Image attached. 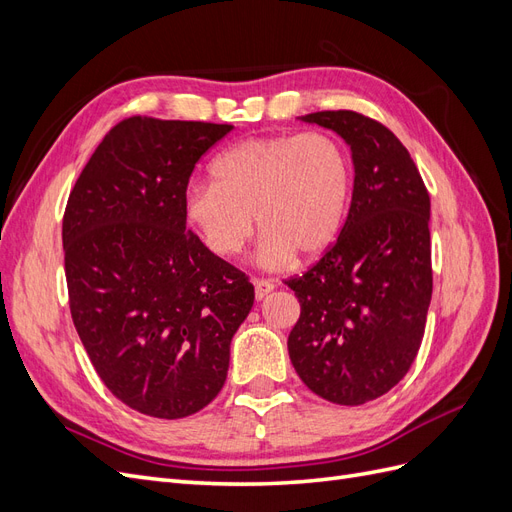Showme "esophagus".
I'll use <instances>...</instances> for the list:
<instances>
[{"label": "esophagus", "instance_id": "1", "mask_svg": "<svg viewBox=\"0 0 512 512\" xmlns=\"http://www.w3.org/2000/svg\"><path fill=\"white\" fill-rule=\"evenodd\" d=\"M254 284V292H256V299L260 301V299H265L269 292H273V282H269V280H254L252 282Z\"/></svg>", "mask_w": 512, "mask_h": 512}]
</instances>
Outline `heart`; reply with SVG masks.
<instances>
[{"mask_svg":"<svg viewBox=\"0 0 512 512\" xmlns=\"http://www.w3.org/2000/svg\"><path fill=\"white\" fill-rule=\"evenodd\" d=\"M211 177L185 192V220L211 254L232 258L252 239L256 215L269 269L329 250L350 207V156L327 132L245 138L215 158Z\"/></svg>","mask_w":512,"mask_h":512,"instance_id":"b5f03b06","label":"heart"}]
</instances>
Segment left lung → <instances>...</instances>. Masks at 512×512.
<instances>
[{
  "mask_svg": "<svg viewBox=\"0 0 512 512\" xmlns=\"http://www.w3.org/2000/svg\"><path fill=\"white\" fill-rule=\"evenodd\" d=\"M350 147L354 188L331 250L288 280L301 316L288 354L309 391L339 406L389 393L421 348L431 301L429 194L408 149L354 111L299 117Z\"/></svg>",
  "mask_w": 512,
  "mask_h": 512,
  "instance_id": "8db88e82",
  "label": "left lung"
}]
</instances>
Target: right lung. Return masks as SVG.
I'll list each match as a JSON object with an SVG mask.
<instances>
[{"instance_id": "right-lung-1", "label": "right lung", "mask_w": 512, "mask_h": 512, "mask_svg": "<svg viewBox=\"0 0 512 512\" xmlns=\"http://www.w3.org/2000/svg\"><path fill=\"white\" fill-rule=\"evenodd\" d=\"M232 126L130 117L108 132L64 213L70 312L98 376L147 416L183 418L222 391L254 305L245 273L185 228L183 196Z\"/></svg>"}]
</instances>
